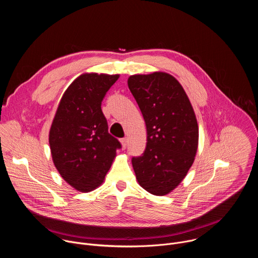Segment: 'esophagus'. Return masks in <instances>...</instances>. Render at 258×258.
Segmentation results:
<instances>
[{"label":"esophagus","mask_w":258,"mask_h":258,"mask_svg":"<svg viewBox=\"0 0 258 258\" xmlns=\"http://www.w3.org/2000/svg\"><path fill=\"white\" fill-rule=\"evenodd\" d=\"M120 143H121V146H122V149H125L126 146H127V139L126 138L120 139Z\"/></svg>","instance_id":"34e87169"}]
</instances>
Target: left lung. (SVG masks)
I'll return each mask as SVG.
<instances>
[{
	"label": "left lung",
	"instance_id": "1",
	"mask_svg": "<svg viewBox=\"0 0 258 258\" xmlns=\"http://www.w3.org/2000/svg\"><path fill=\"white\" fill-rule=\"evenodd\" d=\"M127 85L147 130L144 154L132 159L137 180L147 192L167 195L195 160L199 128L193 106L178 81L166 72L134 75Z\"/></svg>",
	"mask_w": 258,
	"mask_h": 258
}]
</instances>
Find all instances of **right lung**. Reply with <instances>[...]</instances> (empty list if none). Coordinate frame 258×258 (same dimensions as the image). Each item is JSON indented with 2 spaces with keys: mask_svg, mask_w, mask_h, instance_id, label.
<instances>
[{
  "mask_svg": "<svg viewBox=\"0 0 258 258\" xmlns=\"http://www.w3.org/2000/svg\"><path fill=\"white\" fill-rule=\"evenodd\" d=\"M119 75L86 72L66 89L53 118L49 144L63 179L87 193L104 181L121 145L108 133L101 103Z\"/></svg>",
  "mask_w": 258,
  "mask_h": 258,
  "instance_id": "obj_1",
  "label": "right lung"
}]
</instances>
